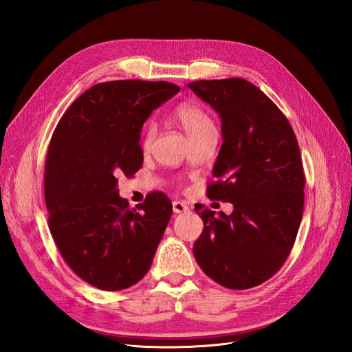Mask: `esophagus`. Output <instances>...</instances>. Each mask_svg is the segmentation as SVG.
Segmentation results:
<instances>
[{
  "mask_svg": "<svg viewBox=\"0 0 352 352\" xmlns=\"http://www.w3.org/2000/svg\"><path fill=\"white\" fill-rule=\"evenodd\" d=\"M173 210H174V213H184V212L188 210V206H187V203H184V201L174 200L173 201Z\"/></svg>",
  "mask_w": 352,
  "mask_h": 352,
  "instance_id": "obj_1",
  "label": "esophagus"
}]
</instances>
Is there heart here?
Wrapping results in <instances>:
<instances>
[{"instance_id":"b5f03b06","label":"heart","mask_w":352,"mask_h":352,"mask_svg":"<svg viewBox=\"0 0 352 352\" xmlns=\"http://www.w3.org/2000/svg\"><path fill=\"white\" fill-rule=\"evenodd\" d=\"M174 120L178 122V126L186 131L190 140L200 138V135L206 133L217 131V127H214L210 116L205 109L196 104L179 105L174 111ZM155 133H156V129L153 124L152 122L146 124L144 131H143V140H142L144 149H147V147L152 144L155 139Z\"/></svg>"}]
</instances>
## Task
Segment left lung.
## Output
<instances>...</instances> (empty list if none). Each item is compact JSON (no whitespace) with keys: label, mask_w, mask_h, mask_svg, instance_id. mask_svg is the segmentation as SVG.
I'll list each match as a JSON object with an SVG mask.
<instances>
[{"label":"left lung","mask_w":352,"mask_h":352,"mask_svg":"<svg viewBox=\"0 0 352 352\" xmlns=\"http://www.w3.org/2000/svg\"><path fill=\"white\" fill-rule=\"evenodd\" d=\"M187 86L222 121L208 197L234 205L231 214L199 213L205 226L192 253L219 285L257 287L285 263L301 223L305 177L297 138L282 111L244 78Z\"/></svg>","instance_id":"8db88e82"}]
</instances>
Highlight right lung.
<instances>
[{
  "label": "right lung",
  "mask_w": 352,
  "mask_h": 352,
  "mask_svg": "<svg viewBox=\"0 0 352 352\" xmlns=\"http://www.w3.org/2000/svg\"><path fill=\"white\" fill-rule=\"evenodd\" d=\"M179 92L168 82L98 83L56 124L45 162V201L54 241L74 274L104 291L138 283L151 269L173 213L164 192L134 208L118 177L143 164L140 131L152 111Z\"/></svg>",
  "instance_id": "obj_1"
}]
</instances>
